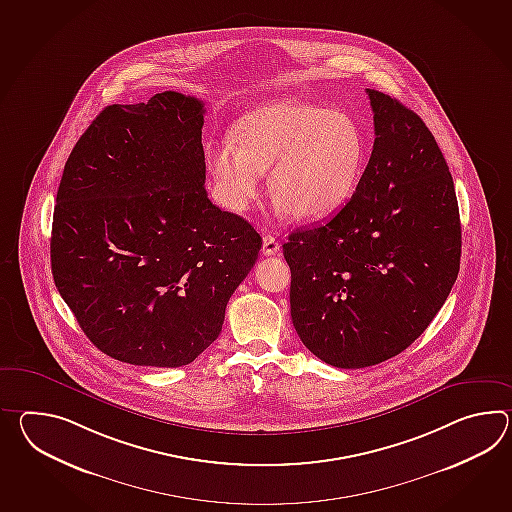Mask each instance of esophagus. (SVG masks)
Wrapping results in <instances>:
<instances>
[{
  "label": "esophagus",
  "mask_w": 512,
  "mask_h": 512,
  "mask_svg": "<svg viewBox=\"0 0 512 512\" xmlns=\"http://www.w3.org/2000/svg\"><path fill=\"white\" fill-rule=\"evenodd\" d=\"M279 242L275 240L273 235H264L262 237V253L264 255H275V253H279Z\"/></svg>",
  "instance_id": "34e87169"
}]
</instances>
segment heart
I'll return each mask as SVG.
<instances>
[{
    "label": "heart",
    "instance_id": "obj_1",
    "mask_svg": "<svg viewBox=\"0 0 512 512\" xmlns=\"http://www.w3.org/2000/svg\"><path fill=\"white\" fill-rule=\"evenodd\" d=\"M235 140L209 150L220 200L246 211L270 172L279 216L319 220L349 200L364 165V137L353 117L318 104L279 101L244 115Z\"/></svg>",
    "mask_w": 512,
    "mask_h": 512
}]
</instances>
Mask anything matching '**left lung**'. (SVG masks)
I'll use <instances>...</instances> for the list:
<instances>
[{
	"label": "left lung",
	"mask_w": 512,
	"mask_h": 512,
	"mask_svg": "<svg viewBox=\"0 0 512 512\" xmlns=\"http://www.w3.org/2000/svg\"><path fill=\"white\" fill-rule=\"evenodd\" d=\"M367 95L375 145L353 198L283 244L297 336L340 369L408 349L443 307L461 259L454 180L435 137L397 99Z\"/></svg>",
	"instance_id": "1"
}]
</instances>
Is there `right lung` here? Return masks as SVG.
Returning <instances> with one entry per match:
<instances>
[{"mask_svg": "<svg viewBox=\"0 0 512 512\" xmlns=\"http://www.w3.org/2000/svg\"><path fill=\"white\" fill-rule=\"evenodd\" d=\"M204 103L106 106L58 185L51 270L91 343L119 362L191 364L218 338L261 235L205 191Z\"/></svg>", "mask_w": 512, "mask_h": 512, "instance_id": "right-lung-1", "label": "right lung"}]
</instances>
